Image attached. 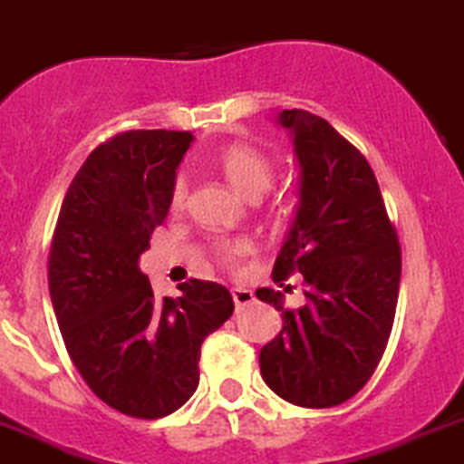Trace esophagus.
<instances>
[{
    "label": "esophagus",
    "mask_w": 464,
    "mask_h": 464,
    "mask_svg": "<svg viewBox=\"0 0 464 464\" xmlns=\"http://www.w3.org/2000/svg\"><path fill=\"white\" fill-rule=\"evenodd\" d=\"M231 295H233V302H236L237 309L245 304H252L254 302V293L249 291V288H233Z\"/></svg>",
    "instance_id": "obj_1"
}]
</instances>
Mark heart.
Returning <instances> with one entry per match:
<instances>
[{
  "mask_svg": "<svg viewBox=\"0 0 464 464\" xmlns=\"http://www.w3.org/2000/svg\"><path fill=\"white\" fill-rule=\"evenodd\" d=\"M218 167L222 169L228 183L249 198L261 197L270 188L272 176H275V167H272L270 160L261 150L252 149V146L246 144H231L219 150ZM185 197H188V183L183 179H179L173 183L171 197H169L171 210H180L185 206ZM245 252H249V242L245 240L222 242L219 245V256L227 263H233Z\"/></svg>",
  "mask_w": 464,
  "mask_h": 464,
  "instance_id": "heart-1",
  "label": "heart"
}]
</instances>
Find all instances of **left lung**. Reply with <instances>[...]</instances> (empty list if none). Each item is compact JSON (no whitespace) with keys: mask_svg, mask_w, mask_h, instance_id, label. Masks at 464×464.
Segmentation results:
<instances>
[{"mask_svg":"<svg viewBox=\"0 0 464 464\" xmlns=\"http://www.w3.org/2000/svg\"><path fill=\"white\" fill-rule=\"evenodd\" d=\"M275 121L291 134L300 179L272 276L302 275L304 304L285 309L281 291H256L284 318L258 354L261 375L293 405L334 408L366 384L387 348L401 246L366 158L309 111L281 110Z\"/></svg>","mask_w":464,"mask_h":464,"instance_id":"8db88e82","label":"left lung"}]
</instances>
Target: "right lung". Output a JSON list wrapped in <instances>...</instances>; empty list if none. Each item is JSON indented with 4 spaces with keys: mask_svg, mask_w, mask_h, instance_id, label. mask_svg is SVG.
Segmentation results:
<instances>
[{
    "mask_svg": "<svg viewBox=\"0 0 464 464\" xmlns=\"http://www.w3.org/2000/svg\"><path fill=\"white\" fill-rule=\"evenodd\" d=\"M192 132L130 130L86 158L63 198L50 249V297L63 343L91 392L137 419L176 412L198 387L208 334L231 293L189 279L155 297L140 256L169 212Z\"/></svg>",
    "mask_w": 464,
    "mask_h": 464,
    "instance_id": "obj_1",
    "label": "right lung"
}]
</instances>
